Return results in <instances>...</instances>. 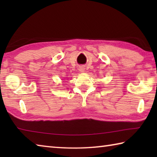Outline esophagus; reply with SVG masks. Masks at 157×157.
<instances>
[{
	"mask_svg": "<svg viewBox=\"0 0 157 157\" xmlns=\"http://www.w3.org/2000/svg\"><path fill=\"white\" fill-rule=\"evenodd\" d=\"M79 71H81V72H84V71H84L85 68H83V67H79Z\"/></svg>",
	"mask_w": 157,
	"mask_h": 157,
	"instance_id": "obj_1",
	"label": "esophagus"
}]
</instances>
